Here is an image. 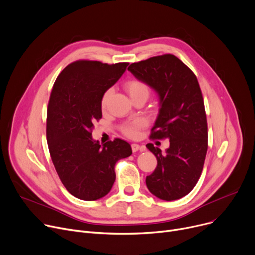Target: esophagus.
Instances as JSON below:
<instances>
[{"instance_id": "34e87169", "label": "esophagus", "mask_w": 255, "mask_h": 255, "mask_svg": "<svg viewBox=\"0 0 255 255\" xmlns=\"http://www.w3.org/2000/svg\"><path fill=\"white\" fill-rule=\"evenodd\" d=\"M140 149H141V147H140L139 144H131V150H132V152H136V151H139Z\"/></svg>"}]
</instances>
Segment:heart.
<instances>
[{"instance_id":"obj_1","label":"heart","mask_w":255,"mask_h":255,"mask_svg":"<svg viewBox=\"0 0 255 255\" xmlns=\"http://www.w3.org/2000/svg\"><path fill=\"white\" fill-rule=\"evenodd\" d=\"M125 88L128 93V95L130 96L131 99L134 97H138L141 95H146V96L149 95V86L145 82L141 80H136V78L128 81L125 84ZM111 93H112V90L108 89L102 96L101 106L103 109L106 108L107 106ZM146 126H147V121L145 119H142V117H139V119H135L131 122L125 124L122 127V130L127 136H128V138H135V136L139 134L140 129L145 128Z\"/></svg>"}]
</instances>
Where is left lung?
<instances>
[{
    "label": "left lung",
    "instance_id": "left-lung-1",
    "mask_svg": "<svg viewBox=\"0 0 255 255\" xmlns=\"http://www.w3.org/2000/svg\"><path fill=\"white\" fill-rule=\"evenodd\" d=\"M128 70L159 97V113L150 139L169 140L165 153L152 143L146 145L157 159V166L146 178L147 188L159 199H180L197 184L208 147L206 113L197 77L171 54L131 63Z\"/></svg>",
    "mask_w": 255,
    "mask_h": 255
}]
</instances>
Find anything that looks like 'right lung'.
Wrapping results in <instances>:
<instances>
[{"label":"right lung","mask_w":255,"mask_h":255,"mask_svg":"<svg viewBox=\"0 0 255 255\" xmlns=\"http://www.w3.org/2000/svg\"><path fill=\"white\" fill-rule=\"evenodd\" d=\"M128 65L78 60L67 65L53 86L47 109L48 147L62 184L78 199L94 201L107 195L116 162L131 154L130 145L122 139L101 146L92 138L93 124L102 119V96Z\"/></svg>","instance_id":"add662e5"}]
</instances>
